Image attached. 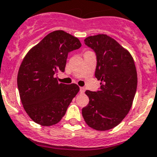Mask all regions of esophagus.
<instances>
[{"label":"esophagus","mask_w":157,"mask_h":157,"mask_svg":"<svg viewBox=\"0 0 157 157\" xmlns=\"http://www.w3.org/2000/svg\"><path fill=\"white\" fill-rule=\"evenodd\" d=\"M84 91H85V88L84 87H80V93H84Z\"/></svg>","instance_id":"34e87169"}]
</instances>
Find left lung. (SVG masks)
I'll return each mask as SVG.
<instances>
[{
  "label": "left lung",
  "instance_id": "1",
  "mask_svg": "<svg viewBox=\"0 0 157 157\" xmlns=\"http://www.w3.org/2000/svg\"><path fill=\"white\" fill-rule=\"evenodd\" d=\"M84 43L96 54L95 76L100 80V88L85 92L89 103L82 109V115L88 126L105 131L118 126L131 108L137 90V69L130 53L109 35L88 36Z\"/></svg>",
  "mask_w": 157,
  "mask_h": 157
}]
</instances>
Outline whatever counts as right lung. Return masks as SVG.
<instances>
[{"instance_id": "right-lung-1", "label": "right lung", "mask_w": 157, "mask_h": 157, "mask_svg": "<svg viewBox=\"0 0 157 157\" xmlns=\"http://www.w3.org/2000/svg\"><path fill=\"white\" fill-rule=\"evenodd\" d=\"M81 46L77 37L58 30L50 32L26 54L17 75L21 103L34 122L43 126L61 121L80 88L58 83L55 77L65 71L69 52Z\"/></svg>"}]
</instances>
